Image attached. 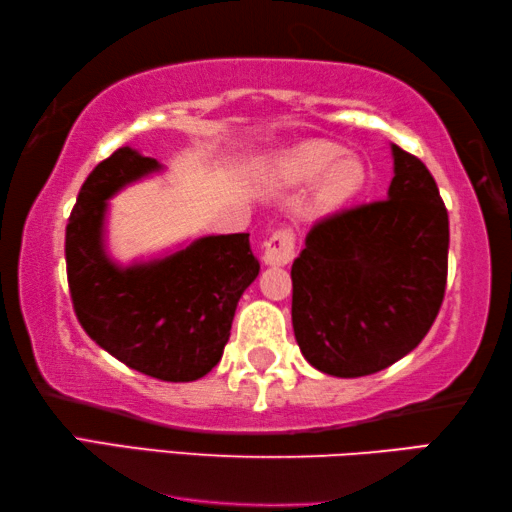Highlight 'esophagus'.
<instances>
[{"label":"esophagus","mask_w":512,"mask_h":512,"mask_svg":"<svg viewBox=\"0 0 512 512\" xmlns=\"http://www.w3.org/2000/svg\"><path fill=\"white\" fill-rule=\"evenodd\" d=\"M292 258H295V233L283 226L265 240L263 261L267 265H288Z\"/></svg>","instance_id":"esophagus-1"}]
</instances>
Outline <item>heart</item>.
<instances>
[{"mask_svg": "<svg viewBox=\"0 0 512 512\" xmlns=\"http://www.w3.org/2000/svg\"><path fill=\"white\" fill-rule=\"evenodd\" d=\"M279 172L288 181L306 183L322 177L317 201L333 208L356 197L365 186V163L358 156H342V147L326 140L301 142L279 158Z\"/></svg>", "mask_w": 512, "mask_h": 512, "instance_id": "b5f03b06", "label": "heart"}]
</instances>
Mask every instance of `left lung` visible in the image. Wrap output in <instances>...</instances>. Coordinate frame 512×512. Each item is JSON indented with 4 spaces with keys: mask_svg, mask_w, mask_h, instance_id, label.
<instances>
[{
    "mask_svg": "<svg viewBox=\"0 0 512 512\" xmlns=\"http://www.w3.org/2000/svg\"><path fill=\"white\" fill-rule=\"evenodd\" d=\"M388 199L317 222L292 263V329L315 370L356 379L410 354L447 286L449 215L420 158L392 145Z\"/></svg>",
    "mask_w": 512,
    "mask_h": 512,
    "instance_id": "obj_1",
    "label": "left lung"
}]
</instances>
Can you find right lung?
<instances>
[{"label": "right lung", "mask_w": 512, "mask_h": 512, "mask_svg": "<svg viewBox=\"0 0 512 512\" xmlns=\"http://www.w3.org/2000/svg\"><path fill=\"white\" fill-rule=\"evenodd\" d=\"M161 170L156 158L120 147L88 174L65 229L67 283L74 313L99 347L131 370L188 383L220 363L238 301L261 265L249 233L115 263L104 240L108 199Z\"/></svg>", "instance_id": "obj_1"}]
</instances>
